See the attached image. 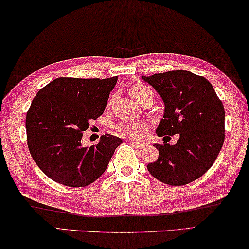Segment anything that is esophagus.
<instances>
[{
  "instance_id": "obj_1",
  "label": "esophagus",
  "mask_w": 249,
  "mask_h": 249,
  "mask_svg": "<svg viewBox=\"0 0 249 249\" xmlns=\"http://www.w3.org/2000/svg\"><path fill=\"white\" fill-rule=\"evenodd\" d=\"M130 143H131V144H132L134 147H137V149H139V150H141V149H143V147L145 146L144 144H143V143L136 142V141H130Z\"/></svg>"
}]
</instances>
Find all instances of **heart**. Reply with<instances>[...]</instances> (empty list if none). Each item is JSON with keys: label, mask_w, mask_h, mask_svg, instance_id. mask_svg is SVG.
<instances>
[{"label": "heart", "mask_w": 249, "mask_h": 249, "mask_svg": "<svg viewBox=\"0 0 249 249\" xmlns=\"http://www.w3.org/2000/svg\"><path fill=\"white\" fill-rule=\"evenodd\" d=\"M130 94L138 103L143 104L146 100H153V91L149 86L142 83H134L130 89ZM147 129V124L144 122L134 121H122L115 125L116 132L121 137H124L129 140H139L141 139L142 133Z\"/></svg>", "instance_id": "obj_1"}]
</instances>
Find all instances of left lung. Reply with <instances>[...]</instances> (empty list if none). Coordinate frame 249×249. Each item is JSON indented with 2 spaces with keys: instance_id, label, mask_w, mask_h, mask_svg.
I'll list each match as a JSON object with an SVG mask.
<instances>
[{
  "instance_id": "1",
  "label": "left lung",
  "mask_w": 249,
  "mask_h": 249,
  "mask_svg": "<svg viewBox=\"0 0 249 249\" xmlns=\"http://www.w3.org/2000/svg\"><path fill=\"white\" fill-rule=\"evenodd\" d=\"M142 78L154 87L165 105L156 134H179L175 145L165 141L154 145L159 150V159L147 164V169L164 184H189L207 173L223 145V104L207 78L186 70H173Z\"/></svg>"
}]
</instances>
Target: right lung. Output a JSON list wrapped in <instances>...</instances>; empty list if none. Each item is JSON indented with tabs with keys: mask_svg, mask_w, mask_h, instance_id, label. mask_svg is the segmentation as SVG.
Instances as JSON below:
<instances>
[{
	"mask_svg": "<svg viewBox=\"0 0 249 249\" xmlns=\"http://www.w3.org/2000/svg\"><path fill=\"white\" fill-rule=\"evenodd\" d=\"M118 77H58L38 91L26 115L27 145L38 167L61 185L85 187L106 171L120 138L83 147V132L103 115Z\"/></svg>",
	"mask_w": 249,
	"mask_h": 249,
	"instance_id": "1",
	"label": "right lung"
}]
</instances>
